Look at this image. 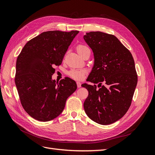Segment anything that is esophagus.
Segmentation results:
<instances>
[{"label":"esophagus","instance_id":"1","mask_svg":"<svg viewBox=\"0 0 155 155\" xmlns=\"http://www.w3.org/2000/svg\"><path fill=\"white\" fill-rule=\"evenodd\" d=\"M77 86L78 88H80L81 87V83L79 81H77Z\"/></svg>","mask_w":155,"mask_h":155}]
</instances>
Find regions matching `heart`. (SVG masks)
I'll return each instance as SVG.
<instances>
[{
    "label": "heart",
    "mask_w": 155,
    "mask_h": 155,
    "mask_svg": "<svg viewBox=\"0 0 155 155\" xmlns=\"http://www.w3.org/2000/svg\"><path fill=\"white\" fill-rule=\"evenodd\" d=\"M88 48L87 46H84L82 45H79L77 46V51L78 54H81L83 50ZM68 76L71 77L73 79H78V80H80L82 79L84 76H85V71L83 69H72L70 70L68 73Z\"/></svg>",
    "instance_id": "1"
}]
</instances>
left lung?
<instances>
[{
    "instance_id": "left-lung-1",
    "label": "left lung",
    "mask_w": 155,
    "mask_h": 155,
    "mask_svg": "<svg viewBox=\"0 0 155 155\" xmlns=\"http://www.w3.org/2000/svg\"><path fill=\"white\" fill-rule=\"evenodd\" d=\"M83 39L94 54V65L87 79L96 85L83 83L88 91L83 104L87 115L101 125L116 122L126 114L137 85L132 54L113 35L86 33Z\"/></svg>"
}]
</instances>
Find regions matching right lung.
<instances>
[{
  "mask_svg": "<svg viewBox=\"0 0 155 155\" xmlns=\"http://www.w3.org/2000/svg\"><path fill=\"white\" fill-rule=\"evenodd\" d=\"M78 30L48 31L25 45L16 62L15 85L21 104L33 118L48 121L61 114L67 98L76 91V83L65 78L52 79L55 66L64 55Z\"/></svg>",
  "mask_w": 155,
  "mask_h": 155,
  "instance_id": "right-lung-1",
  "label": "right lung"
}]
</instances>
